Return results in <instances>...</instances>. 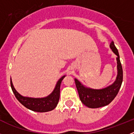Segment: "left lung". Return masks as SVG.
Segmentation results:
<instances>
[{"instance_id":"8db88e82","label":"left lung","mask_w":134,"mask_h":134,"mask_svg":"<svg viewBox=\"0 0 134 134\" xmlns=\"http://www.w3.org/2000/svg\"><path fill=\"white\" fill-rule=\"evenodd\" d=\"M110 48L112 49L113 53L117 55L116 59L118 64V75L115 81L112 85L102 89H93L87 88L77 79H74L81 102L89 108H99L109 105L117 96L122 84V66L119 59V52L113 41H111L110 43Z\"/></svg>"}]
</instances>
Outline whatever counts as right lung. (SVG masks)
Returning <instances> with one entry per match:
<instances>
[{"label": "right lung", "instance_id": "right-lung-1", "mask_svg": "<svg viewBox=\"0 0 134 134\" xmlns=\"http://www.w3.org/2000/svg\"><path fill=\"white\" fill-rule=\"evenodd\" d=\"M65 76H63L57 82L56 85L52 93L48 97L43 98H31L21 95L14 88L11 79H10V86L12 91L15 94V97L26 108L35 112H40V113L48 112L55 109L58 103L59 99H60V85Z\"/></svg>", "mask_w": 134, "mask_h": 134}]
</instances>
